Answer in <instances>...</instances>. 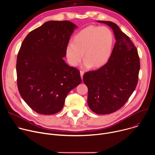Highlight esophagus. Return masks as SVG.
Masks as SVG:
<instances>
[{
    "instance_id": "obj_1",
    "label": "esophagus",
    "mask_w": 155,
    "mask_h": 155,
    "mask_svg": "<svg viewBox=\"0 0 155 155\" xmlns=\"http://www.w3.org/2000/svg\"><path fill=\"white\" fill-rule=\"evenodd\" d=\"M80 73L81 78V79H82V78H83V75H84V72L82 71H80Z\"/></svg>"
}]
</instances>
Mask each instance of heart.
Returning <instances> with one entry per match:
<instances>
[{
    "mask_svg": "<svg viewBox=\"0 0 155 155\" xmlns=\"http://www.w3.org/2000/svg\"><path fill=\"white\" fill-rule=\"evenodd\" d=\"M114 37L106 26H88L78 34L66 47L65 54L72 66L78 65L83 58L86 68L104 65L112 54Z\"/></svg>",
    "mask_w": 155,
    "mask_h": 155,
    "instance_id": "obj_1",
    "label": "heart"
}]
</instances>
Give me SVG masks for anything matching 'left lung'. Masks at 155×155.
Returning <instances> with one entry per match:
<instances>
[{
	"label": "left lung",
	"mask_w": 155,
	"mask_h": 155,
	"mask_svg": "<svg viewBox=\"0 0 155 155\" xmlns=\"http://www.w3.org/2000/svg\"><path fill=\"white\" fill-rule=\"evenodd\" d=\"M97 21L112 28L116 43L108 62L97 71L85 73L83 79L88 89L90 108L97 114L107 115L121 108L135 90L140 59L134 44L115 23Z\"/></svg>",
	"instance_id": "obj_1"
}]
</instances>
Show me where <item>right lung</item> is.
<instances>
[{
    "instance_id": "add662e5",
    "label": "right lung",
    "mask_w": 155,
    "mask_h": 155,
    "mask_svg": "<svg viewBox=\"0 0 155 155\" xmlns=\"http://www.w3.org/2000/svg\"><path fill=\"white\" fill-rule=\"evenodd\" d=\"M77 26L69 21H49L29 32L16 61L17 84L26 103L38 114L53 115L68 93L80 84V72L63 58Z\"/></svg>"
}]
</instances>
